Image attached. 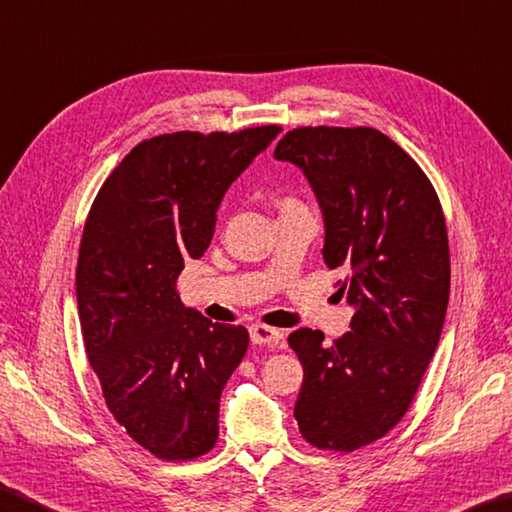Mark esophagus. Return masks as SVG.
I'll use <instances>...</instances> for the list:
<instances>
[{
  "label": "esophagus",
  "instance_id": "34e87169",
  "mask_svg": "<svg viewBox=\"0 0 512 512\" xmlns=\"http://www.w3.org/2000/svg\"><path fill=\"white\" fill-rule=\"evenodd\" d=\"M249 334H252V343L254 345H273V343H278L282 339V332L280 330L271 328V326H263V323H258V326H252Z\"/></svg>",
  "mask_w": 512,
  "mask_h": 512
}]
</instances>
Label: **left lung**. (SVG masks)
I'll list each match as a JSON object with an SVG mask.
<instances>
[{
  "mask_svg": "<svg viewBox=\"0 0 512 512\" xmlns=\"http://www.w3.org/2000/svg\"><path fill=\"white\" fill-rule=\"evenodd\" d=\"M278 160L304 171L317 195L323 260L339 269L354 308L332 345L321 330L289 334L304 367L295 419L304 439L354 452L395 428L439 345L450 299L443 208L417 162L373 128H295Z\"/></svg>",
  "mask_w": 512,
  "mask_h": 512,
  "instance_id": "left-lung-1",
  "label": "left lung"
}]
</instances>
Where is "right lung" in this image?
I'll use <instances>...</instances> for the list:
<instances>
[{"label": "right lung", "mask_w": 512, "mask_h": 512, "mask_svg": "<svg viewBox=\"0 0 512 512\" xmlns=\"http://www.w3.org/2000/svg\"><path fill=\"white\" fill-rule=\"evenodd\" d=\"M280 132L147 139L110 173L86 217L76 271L86 356L112 417L162 460L213 450L221 391L249 345L243 326L184 308L178 276L208 249L230 184Z\"/></svg>", "instance_id": "1"}]
</instances>
